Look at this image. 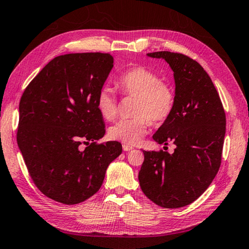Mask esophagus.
Returning a JSON list of instances; mask_svg holds the SVG:
<instances>
[{
  "mask_svg": "<svg viewBox=\"0 0 249 249\" xmlns=\"http://www.w3.org/2000/svg\"><path fill=\"white\" fill-rule=\"evenodd\" d=\"M123 149H124V152H130V151H132L133 147H132V146H130V145H126V144H124V145H123Z\"/></svg>",
  "mask_w": 249,
  "mask_h": 249,
  "instance_id": "1",
  "label": "esophagus"
}]
</instances>
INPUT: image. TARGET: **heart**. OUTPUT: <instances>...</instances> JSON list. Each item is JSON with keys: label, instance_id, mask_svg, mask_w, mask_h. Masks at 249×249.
I'll return each mask as SVG.
<instances>
[{"label": "heart", "instance_id": "1", "mask_svg": "<svg viewBox=\"0 0 249 249\" xmlns=\"http://www.w3.org/2000/svg\"><path fill=\"white\" fill-rule=\"evenodd\" d=\"M118 84L124 95L137 97L132 119H121L109 126L108 137L114 141L134 145L146 134L149 122L160 124L170 117L175 107V92L153 70L133 67L121 74ZM96 109L102 118L112 120L118 111L117 98L111 89L102 88L96 95Z\"/></svg>", "mask_w": 249, "mask_h": 249}]
</instances>
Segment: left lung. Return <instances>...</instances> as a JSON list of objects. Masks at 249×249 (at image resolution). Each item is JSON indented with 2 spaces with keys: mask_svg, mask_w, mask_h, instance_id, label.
Instances as JSON below:
<instances>
[{
  "mask_svg": "<svg viewBox=\"0 0 249 249\" xmlns=\"http://www.w3.org/2000/svg\"><path fill=\"white\" fill-rule=\"evenodd\" d=\"M175 78V107L153 135L158 144L173 142L175 152H146L139 172L143 193L165 208H180L197 199L218 173L226 135V112L212 79L187 56L155 52Z\"/></svg>",
  "mask_w": 249,
  "mask_h": 249,
  "instance_id": "obj_1",
  "label": "left lung"
}]
</instances>
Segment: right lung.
Returning <instances> with one entry per match:
<instances>
[{"mask_svg":"<svg viewBox=\"0 0 249 249\" xmlns=\"http://www.w3.org/2000/svg\"><path fill=\"white\" fill-rule=\"evenodd\" d=\"M112 67L110 54L57 56L20 98L18 147L37 189L58 203L76 205L94 195L123 152L116 141L95 142L105 134L96 95ZM82 142L89 145L84 150Z\"/></svg>","mask_w":249,"mask_h":249,"instance_id":"right-lung-1","label":"right lung"}]
</instances>
